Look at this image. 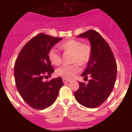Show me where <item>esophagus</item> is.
I'll return each instance as SVG.
<instances>
[{"instance_id": "34e87169", "label": "esophagus", "mask_w": 132, "mask_h": 132, "mask_svg": "<svg viewBox=\"0 0 132 132\" xmlns=\"http://www.w3.org/2000/svg\"><path fill=\"white\" fill-rule=\"evenodd\" d=\"M63 81L64 83H66V82H69L71 81V80L69 79H65V78H63Z\"/></svg>"}]
</instances>
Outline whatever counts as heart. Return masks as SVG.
I'll return each mask as SVG.
<instances>
[{"instance_id": "b5f03b06", "label": "heart", "mask_w": 132, "mask_h": 132, "mask_svg": "<svg viewBox=\"0 0 132 132\" xmlns=\"http://www.w3.org/2000/svg\"><path fill=\"white\" fill-rule=\"evenodd\" d=\"M64 52L73 53L72 61L77 63L71 65H62L56 70V74L65 79H72L77 73L80 71L79 65H85L88 62L91 55V49L90 45L82 44L80 41L77 39H69L59 45ZM48 58L53 65H58L61 63L60 53L55 47L50 49L48 52Z\"/></svg>"}]
</instances>
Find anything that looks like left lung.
I'll list each match as a JSON object with an SVG mask.
<instances>
[{"label": "left lung", "instance_id": "1", "mask_svg": "<svg viewBox=\"0 0 132 132\" xmlns=\"http://www.w3.org/2000/svg\"><path fill=\"white\" fill-rule=\"evenodd\" d=\"M78 37L88 38L91 45L90 58L81 74L85 79L88 75L90 79L87 85L79 82L74 95L81 105L94 108L105 102L112 91L117 76L116 59L108 43L97 31L90 30Z\"/></svg>", "mask_w": 132, "mask_h": 132}]
</instances>
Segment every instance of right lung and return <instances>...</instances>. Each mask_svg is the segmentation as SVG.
I'll return each instance as SVG.
<instances>
[{"mask_svg": "<svg viewBox=\"0 0 132 132\" xmlns=\"http://www.w3.org/2000/svg\"><path fill=\"white\" fill-rule=\"evenodd\" d=\"M61 39L39 34L24 45L16 60V86L24 101L34 109L44 110L52 105L63 85L61 77L43 80L54 72L48 58L49 51Z\"/></svg>", "mask_w": 132, "mask_h": 132, "instance_id": "obj_1", "label": "right lung"}]
</instances>
